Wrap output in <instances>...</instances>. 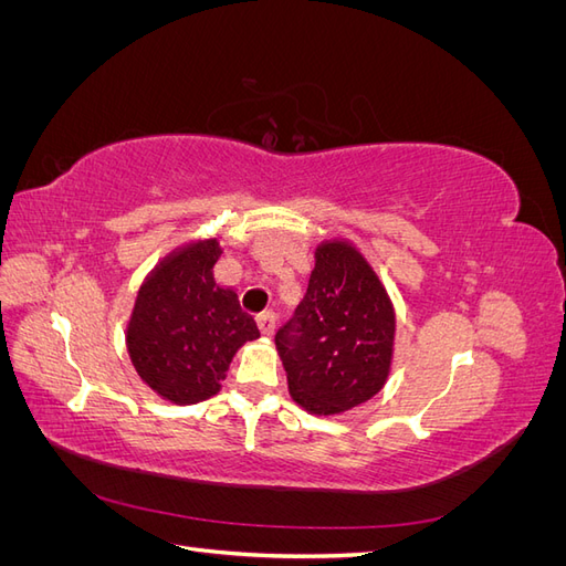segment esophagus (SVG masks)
I'll return each mask as SVG.
<instances>
[{"label":"esophagus","instance_id":"obj_1","mask_svg":"<svg viewBox=\"0 0 566 566\" xmlns=\"http://www.w3.org/2000/svg\"><path fill=\"white\" fill-rule=\"evenodd\" d=\"M256 323H260L262 333H264L266 337H271V335H273V328H276V314H273V312H264V314L256 316Z\"/></svg>","mask_w":566,"mask_h":566}]
</instances>
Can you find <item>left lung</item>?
I'll use <instances>...</instances> for the list:
<instances>
[{
  "label": "left lung",
  "mask_w": 566,
  "mask_h": 566,
  "mask_svg": "<svg viewBox=\"0 0 566 566\" xmlns=\"http://www.w3.org/2000/svg\"><path fill=\"white\" fill-rule=\"evenodd\" d=\"M397 312L349 238H325L295 316L276 333L290 397L314 416H339L370 401L391 373Z\"/></svg>",
  "instance_id": "obj_1"
}]
</instances>
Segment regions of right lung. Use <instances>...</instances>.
I'll return each instance as SVG.
<instances>
[{"label": "right lung", "mask_w": 566, "mask_h": 566, "mask_svg": "<svg viewBox=\"0 0 566 566\" xmlns=\"http://www.w3.org/2000/svg\"><path fill=\"white\" fill-rule=\"evenodd\" d=\"M219 235L181 243L148 271L125 328L129 361L160 399L191 406L214 397L235 352L260 337L238 293L214 279Z\"/></svg>", "instance_id": "add662e5"}]
</instances>
